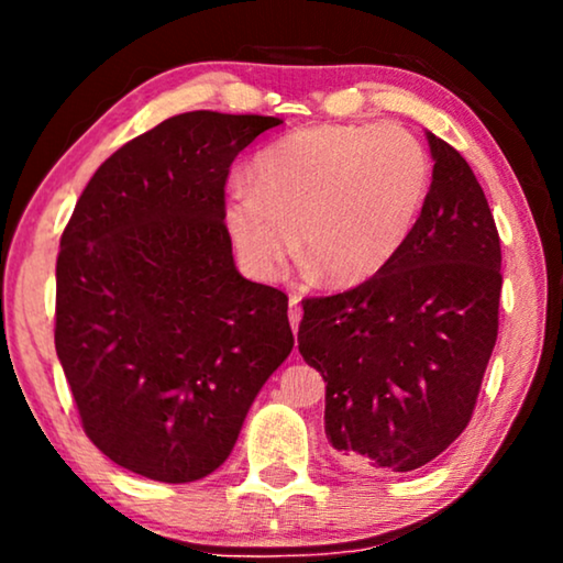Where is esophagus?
I'll return each mask as SVG.
<instances>
[{
	"label": "esophagus",
	"instance_id": "esophagus-1",
	"mask_svg": "<svg viewBox=\"0 0 563 563\" xmlns=\"http://www.w3.org/2000/svg\"><path fill=\"white\" fill-rule=\"evenodd\" d=\"M299 320H302V307H299V297L291 295L289 297V325L291 330H299Z\"/></svg>",
	"mask_w": 563,
	"mask_h": 563
}]
</instances>
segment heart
I'll return each mask as SVG.
<instances>
[{
	"label": "heart",
	"mask_w": 563,
	"mask_h": 563,
	"mask_svg": "<svg viewBox=\"0 0 563 563\" xmlns=\"http://www.w3.org/2000/svg\"><path fill=\"white\" fill-rule=\"evenodd\" d=\"M430 156L399 125H312L284 135L235 181L225 225L243 266L276 279L295 249L333 287L382 274L410 241L430 189Z\"/></svg>",
	"instance_id": "heart-1"
}]
</instances>
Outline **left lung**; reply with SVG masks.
Returning a JSON list of instances; mask_svg holds the SVG:
<instances>
[{
    "instance_id": "8db88e82",
    "label": "left lung",
    "mask_w": 563,
    "mask_h": 563,
    "mask_svg": "<svg viewBox=\"0 0 563 563\" xmlns=\"http://www.w3.org/2000/svg\"><path fill=\"white\" fill-rule=\"evenodd\" d=\"M433 181L402 253L302 302L299 353L325 387V435L358 472H412L472 420L499 328L503 251L472 166L428 133Z\"/></svg>"
}]
</instances>
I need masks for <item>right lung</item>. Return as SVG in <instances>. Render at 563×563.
Instances as JSON below:
<instances>
[{
    "label": "right lung",
    "mask_w": 563,
    "mask_h": 563,
    "mask_svg": "<svg viewBox=\"0 0 563 563\" xmlns=\"http://www.w3.org/2000/svg\"><path fill=\"white\" fill-rule=\"evenodd\" d=\"M282 125L210 110L114 151L60 235L56 353L89 441L166 484L212 474L291 353L287 295L238 274L225 181Z\"/></svg>",
    "instance_id": "obj_1"
}]
</instances>
